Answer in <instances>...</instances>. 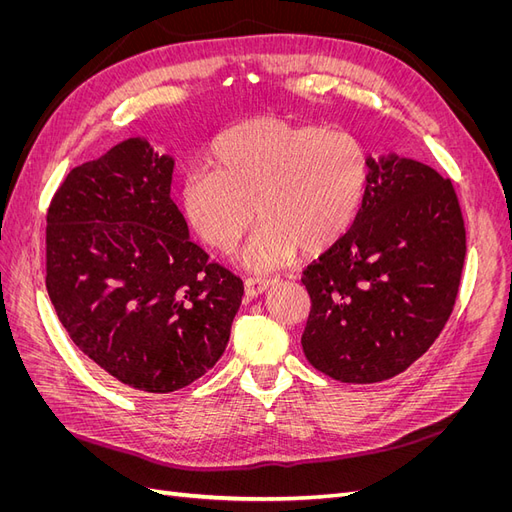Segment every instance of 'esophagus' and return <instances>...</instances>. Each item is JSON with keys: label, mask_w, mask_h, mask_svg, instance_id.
Returning <instances> with one entry per match:
<instances>
[{"label": "esophagus", "mask_w": 512, "mask_h": 512, "mask_svg": "<svg viewBox=\"0 0 512 512\" xmlns=\"http://www.w3.org/2000/svg\"><path fill=\"white\" fill-rule=\"evenodd\" d=\"M271 284H273V280H267V277H247V280H245V294L250 299H254V297H258V294L265 292Z\"/></svg>", "instance_id": "34e87169"}]
</instances>
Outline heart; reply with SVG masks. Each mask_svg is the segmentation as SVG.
Masks as SVG:
<instances>
[{
	"label": "heart",
	"mask_w": 512,
	"mask_h": 512,
	"mask_svg": "<svg viewBox=\"0 0 512 512\" xmlns=\"http://www.w3.org/2000/svg\"><path fill=\"white\" fill-rule=\"evenodd\" d=\"M211 160L213 168L183 179V211L200 239L224 254L258 213L262 222L241 254L252 271L286 265L299 247L329 250L359 215L369 179L359 138L277 117L228 128L215 138Z\"/></svg>",
	"instance_id": "heart-1"
}]
</instances>
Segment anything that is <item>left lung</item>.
I'll return each instance as SVG.
<instances>
[{
    "label": "left lung",
    "instance_id": "1",
    "mask_svg": "<svg viewBox=\"0 0 512 512\" xmlns=\"http://www.w3.org/2000/svg\"><path fill=\"white\" fill-rule=\"evenodd\" d=\"M367 160L354 224L301 277L312 299L307 361L352 384L389 380L429 350L451 318L466 258L451 179L395 153Z\"/></svg>",
    "mask_w": 512,
    "mask_h": 512
}]
</instances>
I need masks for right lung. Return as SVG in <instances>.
I'll list each match as a JSON object with an SVG mask.
<instances>
[{
	"label": "right lung",
	"mask_w": 512,
	"mask_h": 512,
	"mask_svg": "<svg viewBox=\"0 0 512 512\" xmlns=\"http://www.w3.org/2000/svg\"><path fill=\"white\" fill-rule=\"evenodd\" d=\"M175 160L145 138L72 168L46 213V290L106 374L173 393L220 361L243 282L190 241L170 198Z\"/></svg>",
	"instance_id": "1"
}]
</instances>
